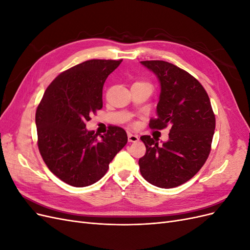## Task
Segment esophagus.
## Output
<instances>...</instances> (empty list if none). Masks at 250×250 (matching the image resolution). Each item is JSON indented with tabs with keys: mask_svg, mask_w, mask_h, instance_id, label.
Segmentation results:
<instances>
[{
	"mask_svg": "<svg viewBox=\"0 0 250 250\" xmlns=\"http://www.w3.org/2000/svg\"><path fill=\"white\" fill-rule=\"evenodd\" d=\"M127 135H128V142L135 143V142L139 141V137H138L137 134H132L131 132H128Z\"/></svg>",
	"mask_w": 250,
	"mask_h": 250,
	"instance_id": "1",
	"label": "esophagus"
}]
</instances>
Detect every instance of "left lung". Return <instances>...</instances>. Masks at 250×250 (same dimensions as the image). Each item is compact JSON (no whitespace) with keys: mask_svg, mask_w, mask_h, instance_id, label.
<instances>
[{"mask_svg":"<svg viewBox=\"0 0 250 250\" xmlns=\"http://www.w3.org/2000/svg\"><path fill=\"white\" fill-rule=\"evenodd\" d=\"M141 63L160 80L161 95L152 129L170 127L169 140L143 135L146 153L139 160L142 176L158 188H175L190 180L207 162L210 152L216 119L209 98L201 83L185 70L163 60Z\"/></svg>","mask_w":250,"mask_h":250,"instance_id":"obj_1","label":"left lung"}]
</instances>
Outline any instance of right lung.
I'll return each instance as SVG.
<instances>
[{"instance_id":"1","label":"right lung","mask_w":250,"mask_h":250,"mask_svg":"<svg viewBox=\"0 0 250 250\" xmlns=\"http://www.w3.org/2000/svg\"><path fill=\"white\" fill-rule=\"evenodd\" d=\"M120 60L92 59L62 72L52 81L36 109L37 145L49 170L63 183L87 187L101 179L127 144L123 128L110 126L97 138L85 126L103 106L102 89Z\"/></svg>"}]
</instances>
